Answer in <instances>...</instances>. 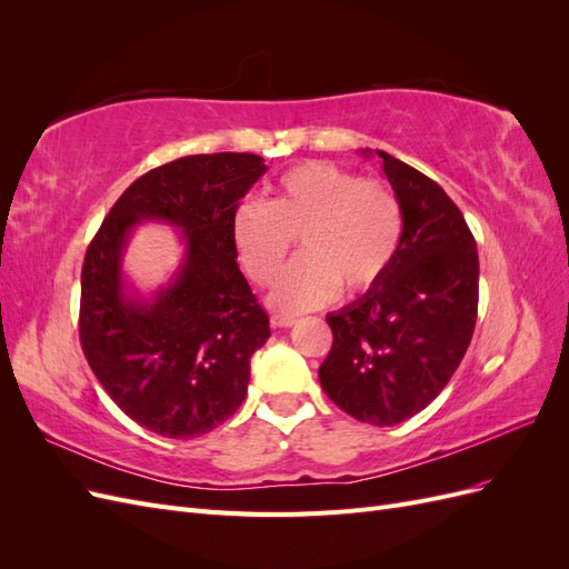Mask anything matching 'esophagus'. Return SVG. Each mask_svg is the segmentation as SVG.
Returning <instances> with one entry per match:
<instances>
[{
  "label": "esophagus",
  "mask_w": 569,
  "mask_h": 569,
  "mask_svg": "<svg viewBox=\"0 0 569 569\" xmlns=\"http://www.w3.org/2000/svg\"><path fill=\"white\" fill-rule=\"evenodd\" d=\"M295 322H297V316H291V313H272L270 316L272 327H291Z\"/></svg>",
  "instance_id": "34e87169"
}]
</instances>
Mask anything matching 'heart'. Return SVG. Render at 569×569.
<instances>
[{
  "mask_svg": "<svg viewBox=\"0 0 569 569\" xmlns=\"http://www.w3.org/2000/svg\"><path fill=\"white\" fill-rule=\"evenodd\" d=\"M299 237L301 256L274 284L270 303L299 313L332 301L339 284L366 291L389 272L403 237L391 189L332 163H303L274 182L270 203L247 199L232 213V242L249 278L268 287Z\"/></svg>",
  "mask_w": 569,
  "mask_h": 569,
  "instance_id": "obj_1",
  "label": "heart"
}]
</instances>
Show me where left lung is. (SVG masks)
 <instances>
[{
    "label": "left lung",
    "mask_w": 569,
    "mask_h": 569,
    "mask_svg": "<svg viewBox=\"0 0 569 569\" xmlns=\"http://www.w3.org/2000/svg\"><path fill=\"white\" fill-rule=\"evenodd\" d=\"M375 153L401 203V247L380 282L327 316L335 339L318 377L351 418L391 427L432 403L468 351L479 258L451 197L412 166Z\"/></svg>",
    "instance_id": "8db88e82"
}]
</instances>
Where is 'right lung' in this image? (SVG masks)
Here are the masks:
<instances>
[{
  "instance_id": "add662e5",
  "label": "right lung",
  "mask_w": 569,
  "mask_h": 569,
  "mask_svg": "<svg viewBox=\"0 0 569 569\" xmlns=\"http://www.w3.org/2000/svg\"><path fill=\"white\" fill-rule=\"evenodd\" d=\"M266 173L256 153H197L137 178L101 222L80 274V343L113 403L168 439L211 432L242 406L249 360L270 320L237 268L232 213ZM140 219L183 230L186 261L151 302L122 284V251Z\"/></svg>"
}]
</instances>
